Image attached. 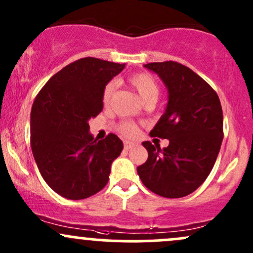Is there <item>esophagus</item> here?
Segmentation results:
<instances>
[{"label": "esophagus", "instance_id": "obj_1", "mask_svg": "<svg viewBox=\"0 0 253 253\" xmlns=\"http://www.w3.org/2000/svg\"><path fill=\"white\" fill-rule=\"evenodd\" d=\"M132 146H134V143L130 142V141H126V142H124V148L126 149H130Z\"/></svg>", "mask_w": 253, "mask_h": 253}]
</instances>
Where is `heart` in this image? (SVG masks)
<instances>
[{
    "mask_svg": "<svg viewBox=\"0 0 253 253\" xmlns=\"http://www.w3.org/2000/svg\"><path fill=\"white\" fill-rule=\"evenodd\" d=\"M129 83L134 86L137 90V93L141 95L145 101L148 100H157L159 94V86L157 84L156 80L152 75L146 72H140L131 75L129 77ZM116 90V83L110 82L106 84L104 93H102V102L105 105H107L108 102L112 99L113 94ZM118 130L121 131V134H123L126 137H134L137 134V127L135 124L129 123V122H123V123L119 124Z\"/></svg>",
    "mask_w": 253,
    "mask_h": 253,
    "instance_id": "1",
    "label": "heart"
}]
</instances>
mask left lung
Wrapping results in <instances>:
<instances>
[{
    "mask_svg": "<svg viewBox=\"0 0 253 253\" xmlns=\"http://www.w3.org/2000/svg\"><path fill=\"white\" fill-rule=\"evenodd\" d=\"M165 84L169 101L151 130L152 137L168 138L160 148L142 142L148 158L137 167L146 187L164 198H182L199 188L212 170L223 140V113L218 95L200 76L176 61L149 62Z\"/></svg>",
    "mask_w": 253,
    "mask_h": 253,
    "instance_id": "8db88e82",
    "label": "left lung"
}]
</instances>
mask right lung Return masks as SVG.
Instances as JSON below:
<instances>
[{"instance_id": "right-lung-1", "label": "right lung", "mask_w": 253, "mask_h": 253, "mask_svg": "<svg viewBox=\"0 0 253 253\" xmlns=\"http://www.w3.org/2000/svg\"><path fill=\"white\" fill-rule=\"evenodd\" d=\"M124 66L80 59L55 73L35 99L30 121L34 158L43 180L66 199H85L101 191L123 149L115 134L94 138L88 121L102 111L106 84Z\"/></svg>"}]
</instances>
